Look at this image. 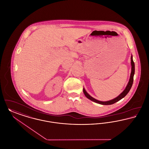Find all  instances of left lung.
<instances>
[{
	"label": "left lung",
	"mask_w": 149,
	"mask_h": 149,
	"mask_svg": "<svg viewBox=\"0 0 149 149\" xmlns=\"http://www.w3.org/2000/svg\"><path fill=\"white\" fill-rule=\"evenodd\" d=\"M131 75H130V80L128 81V83L127 86V87L125 88V89L123 91L122 93L121 94H120L119 96L118 97H116V98H115L114 99L111 100H110V101H98L96 99L93 98L87 92H86V91L85 90L84 88H83V92H84V95L86 96V97L88 98V99H89L90 100L97 103V104H101V105H112L114 103L119 101V100H120L121 99H122L123 98H124V97L129 92V91H130L131 88L132 86V84H133V77H134V63L133 62V57H132V55L131 56Z\"/></svg>",
	"instance_id": "left-lung-1"
}]
</instances>
